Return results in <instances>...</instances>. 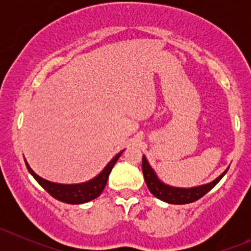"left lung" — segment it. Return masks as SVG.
Listing matches in <instances>:
<instances>
[{"mask_svg":"<svg viewBox=\"0 0 251 251\" xmlns=\"http://www.w3.org/2000/svg\"><path fill=\"white\" fill-rule=\"evenodd\" d=\"M227 170H228V169H227ZM227 170L222 175H220L215 181L210 182V183L207 184H204V186L194 187V188H176V187H170L164 184L163 182L156 177L153 169L149 166L147 159L144 158V156L142 158V171H143L144 181H146V184L147 187H148L149 192H151L154 197L160 199V201H166V203L170 204H189L198 201V199L204 197L207 192L211 191V189L219 183V181L225 176Z\"/></svg>","mask_w":251,"mask_h":251,"instance_id":"left-lung-1","label":"left lung"}]
</instances>
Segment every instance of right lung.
<instances>
[{"label": "right lung", "mask_w": 251, "mask_h": 251, "mask_svg": "<svg viewBox=\"0 0 251 251\" xmlns=\"http://www.w3.org/2000/svg\"><path fill=\"white\" fill-rule=\"evenodd\" d=\"M121 154H123V151L116 154V155L111 159L110 163L103 169V171L98 175V176H96L95 178L86 182V183L80 184L53 183V182L46 181V179L37 176V175L30 169L29 164H27L26 161H25V165H26L29 173L34 176V178L46 189L53 198L67 204H82L87 203V201H93V199L97 198L98 196H100V193H102L103 189H104L105 184H107L108 177H109L111 169L114 168V165H115V163L118 161V159L120 158Z\"/></svg>", "instance_id": "add662e5"}]
</instances>
